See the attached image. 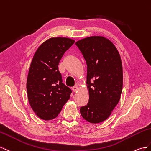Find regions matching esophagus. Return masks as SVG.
<instances>
[{
  "instance_id": "34e87169",
  "label": "esophagus",
  "mask_w": 151,
  "mask_h": 151,
  "mask_svg": "<svg viewBox=\"0 0 151 151\" xmlns=\"http://www.w3.org/2000/svg\"><path fill=\"white\" fill-rule=\"evenodd\" d=\"M72 90H73V91L74 92H76L77 90H78V87H77V86H74V87H73L72 88Z\"/></svg>"
}]
</instances>
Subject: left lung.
Returning a JSON list of instances; mask_svg holds the SVG:
<instances>
[{"instance_id": "left-lung-1", "label": "left lung", "mask_w": 151, "mask_h": 151, "mask_svg": "<svg viewBox=\"0 0 151 151\" xmlns=\"http://www.w3.org/2000/svg\"><path fill=\"white\" fill-rule=\"evenodd\" d=\"M87 65L88 104L80 107L87 122L99 123L111 115L120 99L123 69L117 49L109 40L93 36L76 42Z\"/></svg>"}]
</instances>
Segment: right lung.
Segmentation results:
<instances>
[{"label": "right lung", "mask_w": 151, "mask_h": 151, "mask_svg": "<svg viewBox=\"0 0 151 151\" xmlns=\"http://www.w3.org/2000/svg\"><path fill=\"white\" fill-rule=\"evenodd\" d=\"M74 43L68 38H51L34 54L27 89L30 106L42 119L56 118L70 98L72 90L63 83L58 65L63 54Z\"/></svg>", "instance_id": "add662e5"}]
</instances>
